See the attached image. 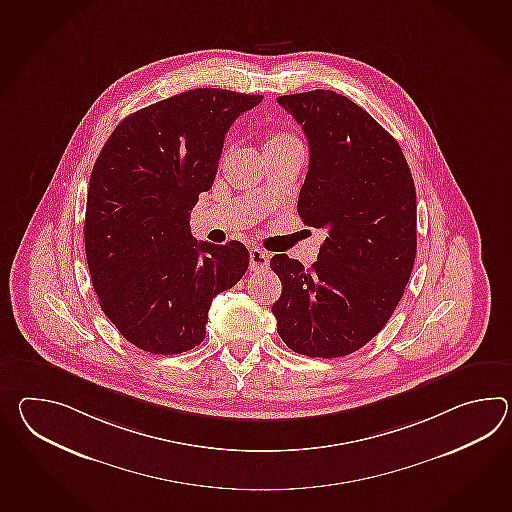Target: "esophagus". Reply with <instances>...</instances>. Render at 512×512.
Masks as SVG:
<instances>
[{"label":"esophagus","mask_w":512,"mask_h":512,"mask_svg":"<svg viewBox=\"0 0 512 512\" xmlns=\"http://www.w3.org/2000/svg\"><path fill=\"white\" fill-rule=\"evenodd\" d=\"M270 266V253L261 250V248H251L250 250V270L251 272H264Z\"/></svg>","instance_id":"obj_1"}]
</instances>
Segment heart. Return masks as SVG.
I'll use <instances>...</instances> for the list:
<instances>
[{"label": "heart", "instance_id": "b5f03b06", "mask_svg": "<svg viewBox=\"0 0 512 512\" xmlns=\"http://www.w3.org/2000/svg\"><path fill=\"white\" fill-rule=\"evenodd\" d=\"M297 139L288 132H273L266 139V147H284V145H296Z\"/></svg>", "mask_w": 512, "mask_h": 512}]
</instances>
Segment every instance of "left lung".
Wrapping results in <instances>:
<instances>
[{
    "label": "left lung",
    "mask_w": 512,
    "mask_h": 512,
    "mask_svg": "<svg viewBox=\"0 0 512 512\" xmlns=\"http://www.w3.org/2000/svg\"><path fill=\"white\" fill-rule=\"evenodd\" d=\"M303 126L310 148L297 213L325 229L305 270L284 253L270 268L283 283L273 303L277 332L294 353L347 356L395 312L417 253V194L397 139L336 91L277 97Z\"/></svg>",
    "instance_id": "8db88e82"
}]
</instances>
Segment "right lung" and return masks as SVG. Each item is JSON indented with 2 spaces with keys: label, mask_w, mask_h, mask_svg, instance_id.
Listing matches in <instances>:
<instances>
[{
  "label": "right lung",
  "mask_w": 512,
  "mask_h": 512,
  "mask_svg": "<svg viewBox=\"0 0 512 512\" xmlns=\"http://www.w3.org/2000/svg\"><path fill=\"white\" fill-rule=\"evenodd\" d=\"M261 101L183 91L125 117L93 165L84 220L91 283L106 318L141 351L200 345L213 297L248 270L242 242H198L189 218L215 182L229 126Z\"/></svg>",
  "instance_id": "add662e5"
}]
</instances>
